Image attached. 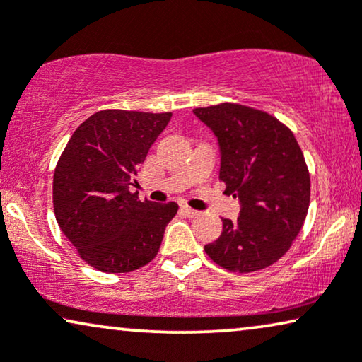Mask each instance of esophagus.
Here are the masks:
<instances>
[{
	"mask_svg": "<svg viewBox=\"0 0 362 362\" xmlns=\"http://www.w3.org/2000/svg\"><path fill=\"white\" fill-rule=\"evenodd\" d=\"M181 211L186 216H189V218H196V216H199V211L192 209V208H189V206H181Z\"/></svg>",
	"mask_w": 362,
	"mask_h": 362,
	"instance_id": "1",
	"label": "esophagus"
}]
</instances>
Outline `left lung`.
Instances as JSON below:
<instances>
[{"label":"left lung","instance_id":"obj_1","mask_svg":"<svg viewBox=\"0 0 362 362\" xmlns=\"http://www.w3.org/2000/svg\"><path fill=\"white\" fill-rule=\"evenodd\" d=\"M192 112L218 138L219 180L241 203L238 221L223 219L206 255L231 273L264 269L288 252L308 216L311 180L301 148L266 111L221 103Z\"/></svg>","mask_w":362,"mask_h":362}]
</instances>
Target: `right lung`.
I'll return each mask as SVG.
<instances>
[{
  "instance_id": "obj_1",
  "label": "right lung",
  "mask_w": 362,
  "mask_h": 362,
  "mask_svg": "<svg viewBox=\"0 0 362 362\" xmlns=\"http://www.w3.org/2000/svg\"><path fill=\"white\" fill-rule=\"evenodd\" d=\"M171 112L98 111L61 153L53 206L61 231L83 261L103 273H131L154 259L176 203L139 201L129 192Z\"/></svg>"
}]
</instances>
